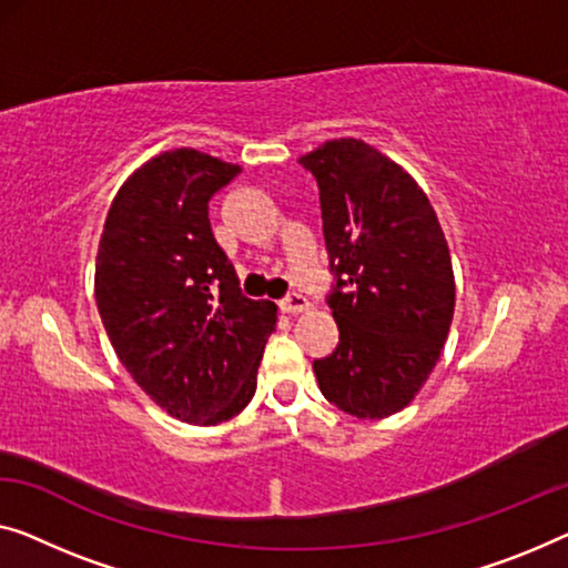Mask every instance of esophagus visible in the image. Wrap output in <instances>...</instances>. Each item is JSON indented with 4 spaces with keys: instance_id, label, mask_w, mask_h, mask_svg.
I'll use <instances>...</instances> for the list:
<instances>
[{
    "instance_id": "esophagus-1",
    "label": "esophagus",
    "mask_w": 568,
    "mask_h": 568,
    "mask_svg": "<svg viewBox=\"0 0 568 568\" xmlns=\"http://www.w3.org/2000/svg\"><path fill=\"white\" fill-rule=\"evenodd\" d=\"M281 306H283V311H285V313H293V316H295V313L308 311L311 303H308L306 295H301V293H291V295H287V298H283V301H281Z\"/></svg>"
}]
</instances>
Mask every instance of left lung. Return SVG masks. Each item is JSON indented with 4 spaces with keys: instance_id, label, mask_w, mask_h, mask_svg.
Segmentation results:
<instances>
[{
    "instance_id": "8db88e82",
    "label": "left lung",
    "mask_w": 568,
    "mask_h": 568,
    "mask_svg": "<svg viewBox=\"0 0 568 568\" xmlns=\"http://www.w3.org/2000/svg\"><path fill=\"white\" fill-rule=\"evenodd\" d=\"M298 163L318 183L338 275L328 298L338 346L313 372L338 410L387 418L420 393L452 328L456 285L444 230L416 178L367 142L328 140Z\"/></svg>"
}]
</instances>
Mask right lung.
Listing matches in <instances>:
<instances>
[{"instance_id": "right-lung-1", "label": "right lung", "mask_w": 568, "mask_h": 568, "mask_svg": "<svg viewBox=\"0 0 568 568\" xmlns=\"http://www.w3.org/2000/svg\"><path fill=\"white\" fill-rule=\"evenodd\" d=\"M242 168L201 150L160 152L109 206L94 293L116 357L150 400L216 426L247 408L277 306L240 293L209 199Z\"/></svg>"}]
</instances>
